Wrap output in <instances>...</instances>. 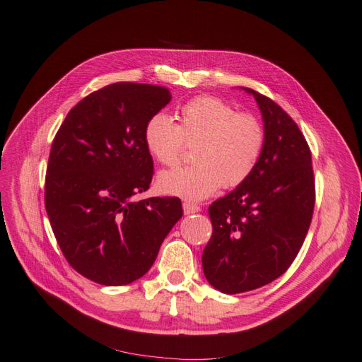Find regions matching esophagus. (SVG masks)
Listing matches in <instances>:
<instances>
[{
    "mask_svg": "<svg viewBox=\"0 0 362 362\" xmlns=\"http://www.w3.org/2000/svg\"><path fill=\"white\" fill-rule=\"evenodd\" d=\"M201 209L197 206V204H191V202H183V213L185 214H194L198 213Z\"/></svg>",
    "mask_w": 362,
    "mask_h": 362,
    "instance_id": "34e87169",
    "label": "esophagus"
}]
</instances>
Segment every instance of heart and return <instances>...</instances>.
I'll return each mask as SVG.
<instances>
[{"instance_id":"obj_1","label":"heart","mask_w":362,"mask_h":362,"mask_svg":"<svg viewBox=\"0 0 362 362\" xmlns=\"http://www.w3.org/2000/svg\"><path fill=\"white\" fill-rule=\"evenodd\" d=\"M179 124L165 114L152 115L144 130L148 152L160 164L176 165L192 148L194 165L164 171L161 194L186 201L211 197L220 186L237 187L255 171L266 140L262 121L214 96H199L180 107Z\"/></svg>"}]
</instances>
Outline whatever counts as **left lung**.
Instances as JSON below:
<instances>
[{
	"label": "left lung",
	"instance_id": "1",
	"mask_svg": "<svg viewBox=\"0 0 362 362\" xmlns=\"http://www.w3.org/2000/svg\"><path fill=\"white\" fill-rule=\"evenodd\" d=\"M241 88L257 102L266 140L251 176L209 209L213 235L202 271L225 294L256 290L284 274L305 241L315 206L305 136L274 100Z\"/></svg>",
	"mask_w": 362,
	"mask_h": 362
}]
</instances>
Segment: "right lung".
Wrapping results in <instances>:
<instances>
[{
	"instance_id": "right-lung-1",
	"label": "right lung",
	"mask_w": 362,
	"mask_h": 362,
	"mask_svg": "<svg viewBox=\"0 0 362 362\" xmlns=\"http://www.w3.org/2000/svg\"><path fill=\"white\" fill-rule=\"evenodd\" d=\"M170 100L165 87L106 86L71 109L53 140L47 216L68 263L98 284L142 278L183 216L176 197L133 199L153 175L145 125Z\"/></svg>"
}]
</instances>
